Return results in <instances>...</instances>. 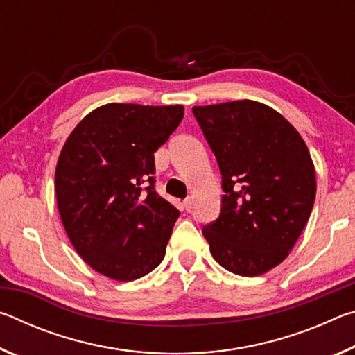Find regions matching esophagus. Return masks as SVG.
I'll return each instance as SVG.
<instances>
[{
  "label": "esophagus",
  "instance_id": "1",
  "mask_svg": "<svg viewBox=\"0 0 355 355\" xmlns=\"http://www.w3.org/2000/svg\"><path fill=\"white\" fill-rule=\"evenodd\" d=\"M182 207H183V209H186V211H189V209L192 208V200H191V199H186V200H183Z\"/></svg>",
  "mask_w": 355,
  "mask_h": 355
}]
</instances>
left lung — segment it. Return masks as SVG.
I'll return each mask as SVG.
<instances>
[{"label": "left lung", "instance_id": "left-lung-1", "mask_svg": "<svg viewBox=\"0 0 355 355\" xmlns=\"http://www.w3.org/2000/svg\"><path fill=\"white\" fill-rule=\"evenodd\" d=\"M192 112L218 159L220 214L203 227L222 268L244 277L285 260L310 218L315 166L288 120L252 100L194 106Z\"/></svg>", "mask_w": 355, "mask_h": 355}]
</instances>
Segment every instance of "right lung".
Returning <instances> with one entry per match:
<instances>
[{
	"instance_id": "1",
	"label": "right lung",
	"mask_w": 355,
	"mask_h": 355,
	"mask_svg": "<svg viewBox=\"0 0 355 355\" xmlns=\"http://www.w3.org/2000/svg\"><path fill=\"white\" fill-rule=\"evenodd\" d=\"M182 105L110 103L89 112L56 166L59 214L75 250L119 282L163 261L180 211L155 191L153 153L183 119Z\"/></svg>"
}]
</instances>
